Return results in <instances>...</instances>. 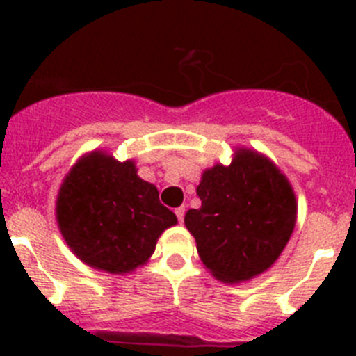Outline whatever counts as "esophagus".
Listing matches in <instances>:
<instances>
[{"instance_id": "esophagus-1", "label": "esophagus", "mask_w": 356, "mask_h": 356, "mask_svg": "<svg viewBox=\"0 0 356 356\" xmlns=\"http://www.w3.org/2000/svg\"><path fill=\"white\" fill-rule=\"evenodd\" d=\"M176 217H178V221L184 222V217H185V207H178V209L175 210Z\"/></svg>"}]
</instances>
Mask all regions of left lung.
I'll use <instances>...</instances> for the list:
<instances>
[{"instance_id": "left-lung-1", "label": "left lung", "mask_w": 356, "mask_h": 356, "mask_svg": "<svg viewBox=\"0 0 356 356\" xmlns=\"http://www.w3.org/2000/svg\"><path fill=\"white\" fill-rule=\"evenodd\" d=\"M196 193L201 207L185 213V226L213 278L242 284L278 260L294 232L298 203L275 162L237 147L229 165L203 171Z\"/></svg>"}]
</instances>
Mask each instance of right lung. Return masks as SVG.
<instances>
[{"instance_id": "right-lung-1", "label": "right lung", "mask_w": 356, "mask_h": 356, "mask_svg": "<svg viewBox=\"0 0 356 356\" xmlns=\"http://www.w3.org/2000/svg\"><path fill=\"white\" fill-rule=\"evenodd\" d=\"M56 222L69 250L89 267L128 275L149 260L163 229L178 222L134 160L90 151L65 175Z\"/></svg>"}]
</instances>
